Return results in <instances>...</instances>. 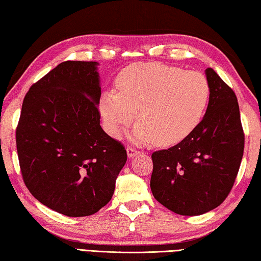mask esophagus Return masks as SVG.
Wrapping results in <instances>:
<instances>
[{
  "instance_id": "34e87169",
  "label": "esophagus",
  "mask_w": 261,
  "mask_h": 261,
  "mask_svg": "<svg viewBox=\"0 0 261 261\" xmlns=\"http://www.w3.org/2000/svg\"><path fill=\"white\" fill-rule=\"evenodd\" d=\"M139 153H140L139 151H137V149L132 148V147H127L126 148V154H127V158H129V159H132V158L137 156Z\"/></svg>"
}]
</instances>
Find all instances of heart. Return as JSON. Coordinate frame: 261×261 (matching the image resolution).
I'll list each match as a JSON object with an SVG mask.
<instances>
[{"label": "heart", "mask_w": 261, "mask_h": 261, "mask_svg": "<svg viewBox=\"0 0 261 261\" xmlns=\"http://www.w3.org/2000/svg\"><path fill=\"white\" fill-rule=\"evenodd\" d=\"M120 92L101 95L99 112L106 131L120 138L136 120L132 138L140 145L163 146L182 141L199 124L210 99L207 79L162 63L132 64L118 74Z\"/></svg>", "instance_id": "obj_1"}]
</instances>
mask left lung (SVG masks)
<instances>
[{
    "label": "left lung",
    "mask_w": 261,
    "mask_h": 261,
    "mask_svg": "<svg viewBox=\"0 0 261 261\" xmlns=\"http://www.w3.org/2000/svg\"><path fill=\"white\" fill-rule=\"evenodd\" d=\"M205 74L210 99L201 122L177 145L152 154L154 198L184 216L205 214L222 204L244 151L235 93L212 68Z\"/></svg>",
    "instance_id": "8db88e82"
}]
</instances>
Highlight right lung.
Instances as JSON below:
<instances>
[{
	"instance_id": "obj_1",
	"label": "right lung",
	"mask_w": 261,
	"mask_h": 261,
	"mask_svg": "<svg viewBox=\"0 0 261 261\" xmlns=\"http://www.w3.org/2000/svg\"><path fill=\"white\" fill-rule=\"evenodd\" d=\"M98 62H62L25 95L16 131L21 175L42 205L71 218L112 199L126 151L100 125Z\"/></svg>"
}]
</instances>
